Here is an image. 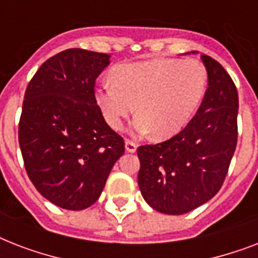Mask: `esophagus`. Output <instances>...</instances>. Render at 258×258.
Instances as JSON below:
<instances>
[{"label": "esophagus", "mask_w": 258, "mask_h": 258, "mask_svg": "<svg viewBox=\"0 0 258 258\" xmlns=\"http://www.w3.org/2000/svg\"><path fill=\"white\" fill-rule=\"evenodd\" d=\"M137 149H138L137 143H134L133 141H128V139L125 141V150H127L128 153H135Z\"/></svg>", "instance_id": "obj_1"}]
</instances>
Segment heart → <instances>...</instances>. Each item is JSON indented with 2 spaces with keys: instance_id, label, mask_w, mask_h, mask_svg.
Wrapping results in <instances>:
<instances>
[{
  "instance_id": "obj_1",
  "label": "heart",
  "mask_w": 258,
  "mask_h": 258,
  "mask_svg": "<svg viewBox=\"0 0 258 258\" xmlns=\"http://www.w3.org/2000/svg\"><path fill=\"white\" fill-rule=\"evenodd\" d=\"M206 88L208 72L200 61L154 58L115 67L113 79L99 82L95 99L111 128H120L137 103L134 133L167 139L188 124Z\"/></svg>"
}]
</instances>
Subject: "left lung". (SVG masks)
Returning <instances> with one entry per match:
<instances>
[{
    "label": "left lung",
    "instance_id": "left-lung-1",
    "mask_svg": "<svg viewBox=\"0 0 258 258\" xmlns=\"http://www.w3.org/2000/svg\"><path fill=\"white\" fill-rule=\"evenodd\" d=\"M201 60L208 89L196 116L169 141L138 149L142 196L163 214H184L212 200L224 183L237 146L236 86L220 62L208 54H201Z\"/></svg>",
    "mask_w": 258,
    "mask_h": 258
}]
</instances>
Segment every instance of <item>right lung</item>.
Here are the masks:
<instances>
[{"instance_id":"right-lung-1","label":"right lung","mask_w":258,"mask_h":258,"mask_svg":"<svg viewBox=\"0 0 258 258\" xmlns=\"http://www.w3.org/2000/svg\"><path fill=\"white\" fill-rule=\"evenodd\" d=\"M109 54L62 50L48 58L25 91L18 142L26 172L44 198L67 210L99 200L124 142L101 115L95 80Z\"/></svg>"}]
</instances>
